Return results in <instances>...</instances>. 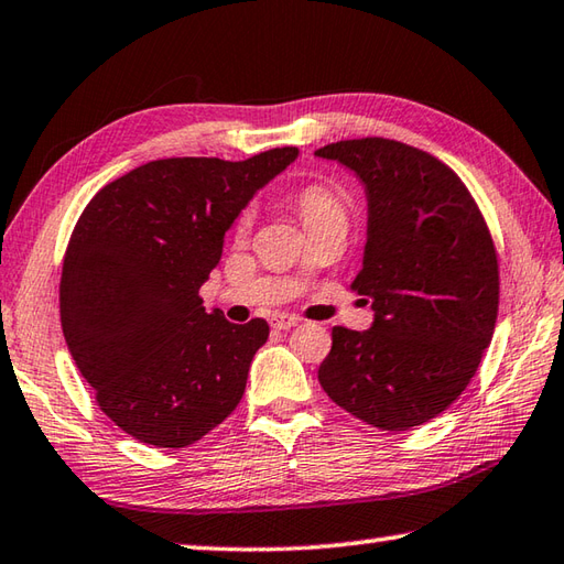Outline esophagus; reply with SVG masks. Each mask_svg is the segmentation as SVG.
<instances>
[{"label":"esophagus","instance_id":"1","mask_svg":"<svg viewBox=\"0 0 564 564\" xmlns=\"http://www.w3.org/2000/svg\"><path fill=\"white\" fill-rule=\"evenodd\" d=\"M297 323H301V317H295V315H285V313L271 315V327H275V329H291Z\"/></svg>","mask_w":564,"mask_h":564}]
</instances>
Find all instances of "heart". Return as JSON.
<instances>
[{
	"mask_svg": "<svg viewBox=\"0 0 564 564\" xmlns=\"http://www.w3.org/2000/svg\"><path fill=\"white\" fill-rule=\"evenodd\" d=\"M295 207H297V215H301L305 229L313 227L317 223H323L327 217H339L345 215V207H341V197L329 183L323 181H315V183H307L303 185L301 191L295 193ZM251 223H253V213L247 209V213H241V217L237 219V237L245 239L249 231H251Z\"/></svg>",
	"mask_w": 564,
	"mask_h": 564,
	"instance_id": "heart-1",
	"label": "heart"
}]
</instances>
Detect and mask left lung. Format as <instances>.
Returning <instances> with one entry per match:
<instances>
[{
  "label": "left lung",
  "mask_w": 564,
  "mask_h": 564,
  "mask_svg": "<svg viewBox=\"0 0 564 564\" xmlns=\"http://www.w3.org/2000/svg\"><path fill=\"white\" fill-rule=\"evenodd\" d=\"M315 156L359 175L369 227L355 289L371 297L364 333L333 327L317 379L339 408L379 430H411L459 399L499 313V259L459 175L408 143L367 137Z\"/></svg>",
  "instance_id": "left-lung-1"
}]
</instances>
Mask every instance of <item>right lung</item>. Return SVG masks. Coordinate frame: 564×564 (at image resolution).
<instances>
[{"label":"right lung","mask_w":564,"mask_h":564,"mask_svg":"<svg viewBox=\"0 0 564 564\" xmlns=\"http://www.w3.org/2000/svg\"><path fill=\"white\" fill-rule=\"evenodd\" d=\"M295 147L247 161L161 159L107 183L70 235L61 325L102 413L139 443L187 447L239 405L267 319L205 313L225 231Z\"/></svg>","instance_id":"add662e5"}]
</instances>
